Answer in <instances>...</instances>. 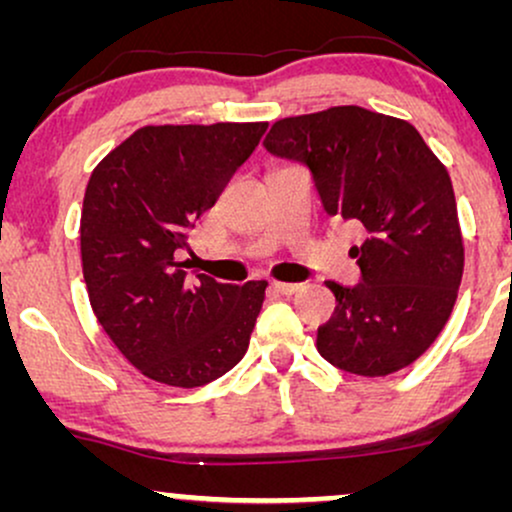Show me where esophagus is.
Masks as SVG:
<instances>
[{
  "label": "esophagus",
  "mask_w": 512,
  "mask_h": 512,
  "mask_svg": "<svg viewBox=\"0 0 512 512\" xmlns=\"http://www.w3.org/2000/svg\"><path fill=\"white\" fill-rule=\"evenodd\" d=\"M272 289L281 296H293V293L301 291V284H286V281H274Z\"/></svg>",
  "instance_id": "1"
}]
</instances>
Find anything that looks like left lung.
Listing matches in <instances>:
<instances>
[{"label": "left lung", "instance_id": "1", "mask_svg": "<svg viewBox=\"0 0 512 512\" xmlns=\"http://www.w3.org/2000/svg\"><path fill=\"white\" fill-rule=\"evenodd\" d=\"M264 149L308 168L325 214L358 221L368 236L351 248L361 284L327 281L337 308L317 330L320 356L368 378L414 363L448 322L462 281L448 170L409 122L358 105L279 120Z\"/></svg>", "mask_w": 512, "mask_h": 512}]
</instances>
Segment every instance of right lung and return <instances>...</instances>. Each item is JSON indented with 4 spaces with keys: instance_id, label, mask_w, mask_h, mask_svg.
Returning <instances> with one entry per match:
<instances>
[{
    "instance_id": "1",
    "label": "right lung",
    "mask_w": 512,
    "mask_h": 512,
    "mask_svg": "<svg viewBox=\"0 0 512 512\" xmlns=\"http://www.w3.org/2000/svg\"><path fill=\"white\" fill-rule=\"evenodd\" d=\"M264 132L267 122L142 127L91 173L81 211L88 301L122 356L156 383L207 385L248 351L267 281L187 279L180 257Z\"/></svg>"
}]
</instances>
